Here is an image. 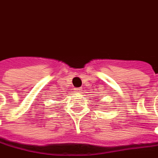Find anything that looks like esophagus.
I'll return each mask as SVG.
<instances>
[{
  "label": "esophagus",
  "instance_id": "obj_1",
  "mask_svg": "<svg viewBox=\"0 0 158 158\" xmlns=\"http://www.w3.org/2000/svg\"><path fill=\"white\" fill-rule=\"evenodd\" d=\"M77 89V90H78V91H80V90H79V89Z\"/></svg>",
  "mask_w": 158,
  "mask_h": 158
}]
</instances>
